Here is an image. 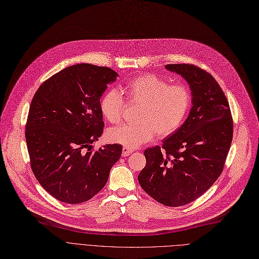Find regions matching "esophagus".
<instances>
[{
  "mask_svg": "<svg viewBox=\"0 0 259 259\" xmlns=\"http://www.w3.org/2000/svg\"><path fill=\"white\" fill-rule=\"evenodd\" d=\"M134 152V150L132 148H128L126 146H124L122 148V156H128L130 154H132Z\"/></svg>",
  "mask_w": 259,
  "mask_h": 259,
  "instance_id": "1",
  "label": "esophagus"
}]
</instances>
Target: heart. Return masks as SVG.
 <instances>
[{
	"label": "heart",
	"instance_id": "obj_1",
	"mask_svg": "<svg viewBox=\"0 0 259 259\" xmlns=\"http://www.w3.org/2000/svg\"><path fill=\"white\" fill-rule=\"evenodd\" d=\"M120 89L131 103L141 104L137 113L139 122L112 127L107 135L111 142L128 148L151 141L156 134L160 138L174 134L185 122L192 104L188 87L169 85L165 78L151 73L133 77ZM99 109L106 120L115 124L121 120L125 102L120 93L111 89L101 98Z\"/></svg>",
	"mask_w": 259,
	"mask_h": 259
}]
</instances>
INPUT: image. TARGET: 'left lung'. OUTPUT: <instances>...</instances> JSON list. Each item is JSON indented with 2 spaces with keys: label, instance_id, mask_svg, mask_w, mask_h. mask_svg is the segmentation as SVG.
Wrapping results in <instances>:
<instances>
[{
  "label": "left lung",
  "instance_id": "obj_1",
  "mask_svg": "<svg viewBox=\"0 0 259 259\" xmlns=\"http://www.w3.org/2000/svg\"><path fill=\"white\" fill-rule=\"evenodd\" d=\"M165 68L189 84L192 108L183 125L144 151L146 166L138 176L141 188L167 206L186 205L218 180L232 141L233 123L227 98L205 70L191 64Z\"/></svg>",
  "mask_w": 259,
  "mask_h": 259
}]
</instances>
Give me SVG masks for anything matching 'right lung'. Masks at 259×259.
I'll list each match as a JSON object with an SVG mask.
<instances>
[{"label":"right lung","instance_id":"right-lung-1","mask_svg":"<svg viewBox=\"0 0 259 259\" xmlns=\"http://www.w3.org/2000/svg\"><path fill=\"white\" fill-rule=\"evenodd\" d=\"M118 73L88 63L68 66L38 88L31 102L26 141L38 183L59 201H88L108 182L122 146L91 151L103 135L99 102Z\"/></svg>","mask_w":259,"mask_h":259}]
</instances>
